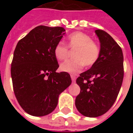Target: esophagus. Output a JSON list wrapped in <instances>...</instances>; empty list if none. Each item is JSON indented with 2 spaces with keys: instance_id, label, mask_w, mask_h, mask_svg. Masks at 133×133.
<instances>
[{
  "instance_id": "34e87169",
  "label": "esophagus",
  "mask_w": 133,
  "mask_h": 133,
  "mask_svg": "<svg viewBox=\"0 0 133 133\" xmlns=\"http://www.w3.org/2000/svg\"><path fill=\"white\" fill-rule=\"evenodd\" d=\"M71 79H72V83H75V79H76V78H75V75H71Z\"/></svg>"
}]
</instances>
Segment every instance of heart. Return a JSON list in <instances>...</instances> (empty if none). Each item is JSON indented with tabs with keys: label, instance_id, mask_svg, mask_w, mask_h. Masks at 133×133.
Instances as JSON below:
<instances>
[{
	"label": "heart",
	"instance_id": "obj_1",
	"mask_svg": "<svg viewBox=\"0 0 133 133\" xmlns=\"http://www.w3.org/2000/svg\"><path fill=\"white\" fill-rule=\"evenodd\" d=\"M68 46L76 48L73 53L75 58L67 60L60 65L61 71L76 75L83 69L84 65L90 67L98 61L100 56V48L89 35L82 32H75L67 38ZM68 49L65 45L59 43L54 48V55L59 61L66 58Z\"/></svg>",
	"mask_w": 133,
	"mask_h": 133
}]
</instances>
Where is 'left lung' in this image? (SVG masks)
Segmentation results:
<instances>
[{"label":"left lung","instance_id":"obj_1","mask_svg":"<svg viewBox=\"0 0 133 133\" xmlns=\"http://www.w3.org/2000/svg\"><path fill=\"white\" fill-rule=\"evenodd\" d=\"M95 33L100 44L99 58L76 80L81 88L75 99L76 108L89 117H98L108 111L120 92L124 75L121 48L104 30H96Z\"/></svg>","mask_w":133,"mask_h":133}]
</instances>
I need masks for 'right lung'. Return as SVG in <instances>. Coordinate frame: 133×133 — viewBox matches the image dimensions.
<instances>
[{
  "mask_svg": "<svg viewBox=\"0 0 133 133\" xmlns=\"http://www.w3.org/2000/svg\"><path fill=\"white\" fill-rule=\"evenodd\" d=\"M62 27L39 25L18 41L13 53L11 78L14 93L28 114L41 117L52 112L58 98L72 83L59 67L55 45L65 35Z\"/></svg>",
  "mask_w": 133,
  "mask_h": 133,
  "instance_id": "obj_1",
  "label": "right lung"
}]
</instances>
